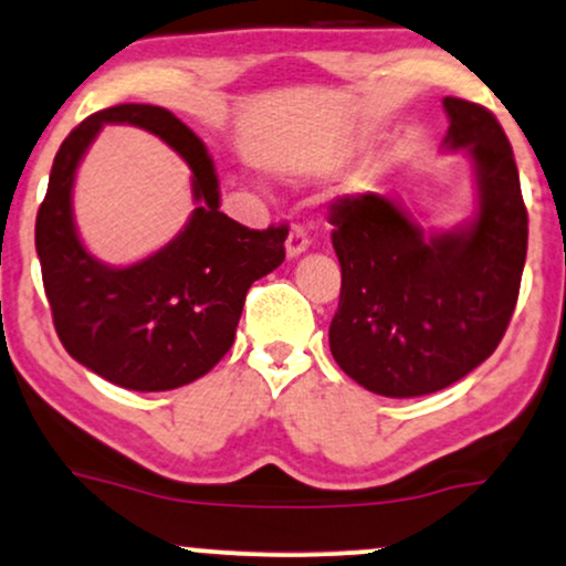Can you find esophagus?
Segmentation results:
<instances>
[{"instance_id": "esophagus-1", "label": "esophagus", "mask_w": 566, "mask_h": 566, "mask_svg": "<svg viewBox=\"0 0 566 566\" xmlns=\"http://www.w3.org/2000/svg\"><path fill=\"white\" fill-rule=\"evenodd\" d=\"M307 249H310L307 232H304L302 228H291L289 238H285V254H289L291 259H296V256H302Z\"/></svg>"}]
</instances>
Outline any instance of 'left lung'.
<instances>
[{"label":"left lung","instance_id":"8db88e82","mask_svg":"<svg viewBox=\"0 0 566 566\" xmlns=\"http://www.w3.org/2000/svg\"><path fill=\"white\" fill-rule=\"evenodd\" d=\"M444 145L467 148L480 211L469 228L423 235L389 198L365 192L331 203V241L342 296L331 355L360 387L421 397L463 378L493 355L514 315L527 256L514 150L484 105L444 97Z\"/></svg>","mask_w":566,"mask_h":566}]
</instances>
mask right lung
I'll return each instance as SVG.
<instances>
[{
    "label": "right lung",
    "instance_id": "add662e5",
    "mask_svg": "<svg viewBox=\"0 0 566 566\" xmlns=\"http://www.w3.org/2000/svg\"><path fill=\"white\" fill-rule=\"evenodd\" d=\"M103 123H132L161 136L191 166L199 201L175 242L129 269L97 263L72 224L75 166ZM285 235L289 224L249 230L219 211L206 145L171 111L124 103L92 113L60 145L36 214V254L57 338L73 360L116 387H185L228 355L245 294L283 262Z\"/></svg>",
    "mask_w": 566,
    "mask_h": 566
}]
</instances>
